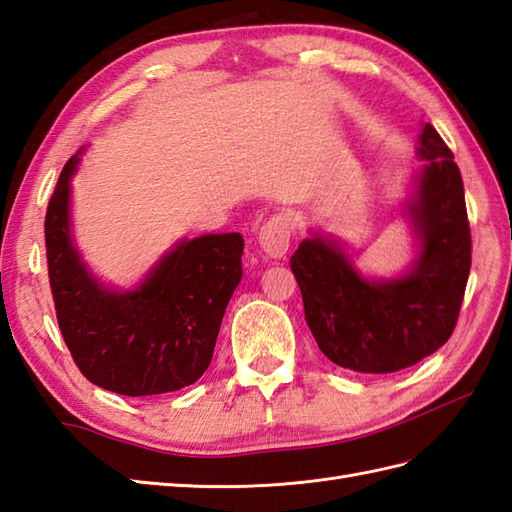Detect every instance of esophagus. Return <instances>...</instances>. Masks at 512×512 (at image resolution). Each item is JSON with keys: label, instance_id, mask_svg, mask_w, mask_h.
I'll use <instances>...</instances> for the list:
<instances>
[{"label": "esophagus", "instance_id": "obj_1", "mask_svg": "<svg viewBox=\"0 0 512 512\" xmlns=\"http://www.w3.org/2000/svg\"><path fill=\"white\" fill-rule=\"evenodd\" d=\"M292 238V222L285 214H274L264 222V227L259 229V246L264 248V253L270 257H283L290 248Z\"/></svg>", "mask_w": 512, "mask_h": 512}]
</instances>
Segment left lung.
Masks as SVG:
<instances>
[{"instance_id":"8db88e82","label":"left lung","mask_w":512,"mask_h":512,"mask_svg":"<svg viewBox=\"0 0 512 512\" xmlns=\"http://www.w3.org/2000/svg\"><path fill=\"white\" fill-rule=\"evenodd\" d=\"M419 155L424 170L409 212L422 253L406 277L365 281L337 246L320 238L305 240L290 259L309 329L339 368L398 372L432 355L454 333L471 268L463 177L432 125L422 131Z\"/></svg>"}]
</instances>
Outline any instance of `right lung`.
<instances>
[{"instance_id":"right-lung-1","label":"right lung","mask_w":512,"mask_h":512,"mask_svg":"<svg viewBox=\"0 0 512 512\" xmlns=\"http://www.w3.org/2000/svg\"><path fill=\"white\" fill-rule=\"evenodd\" d=\"M64 164L45 214L49 287L64 344L80 372L121 396H157L199 381L212 363L229 298L242 279L240 233L181 242L136 292L101 290L69 233Z\"/></svg>"}]
</instances>
